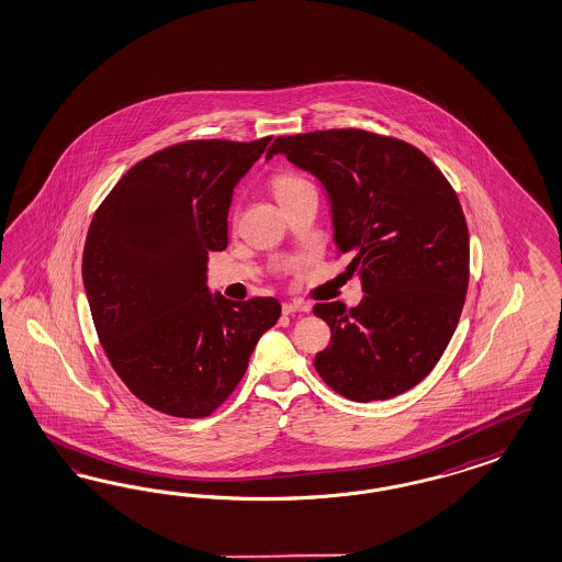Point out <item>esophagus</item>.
<instances>
[{"instance_id":"34e87169","label":"esophagus","mask_w":562,"mask_h":562,"mask_svg":"<svg viewBox=\"0 0 562 562\" xmlns=\"http://www.w3.org/2000/svg\"><path fill=\"white\" fill-rule=\"evenodd\" d=\"M282 311L286 315H291V313H305V311H310V305L303 303V301H286V303H282Z\"/></svg>"}]
</instances>
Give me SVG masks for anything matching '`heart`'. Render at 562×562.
<instances>
[{
	"label": "heart",
	"instance_id": "obj_1",
	"mask_svg": "<svg viewBox=\"0 0 562 562\" xmlns=\"http://www.w3.org/2000/svg\"><path fill=\"white\" fill-rule=\"evenodd\" d=\"M303 184H307V182L303 178H299V176L280 175L276 176V180H273V191H276V196L280 199L282 194L291 193V191L303 187Z\"/></svg>",
	"mask_w": 562,
	"mask_h": 562
}]
</instances>
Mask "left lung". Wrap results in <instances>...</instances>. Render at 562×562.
<instances>
[{
    "instance_id": "obj_1",
    "label": "left lung",
    "mask_w": 562,
    "mask_h": 562,
    "mask_svg": "<svg viewBox=\"0 0 562 562\" xmlns=\"http://www.w3.org/2000/svg\"><path fill=\"white\" fill-rule=\"evenodd\" d=\"M284 155L328 194L334 245L350 255L363 301L319 303L328 349L315 355L324 382L355 403L417 386L442 357L469 284V231L459 196L417 147L368 131L278 136Z\"/></svg>"
}]
</instances>
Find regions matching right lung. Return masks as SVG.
Wrapping results in <instances>:
<instances>
[{"mask_svg":"<svg viewBox=\"0 0 562 562\" xmlns=\"http://www.w3.org/2000/svg\"><path fill=\"white\" fill-rule=\"evenodd\" d=\"M270 140H189L149 155L89 226L82 284L101 347L161 413L196 419L220 407L280 317L273 296L240 303L207 289L210 251L228 247L234 187Z\"/></svg>","mask_w":562,"mask_h":562,"instance_id":"add662e5","label":"right lung"}]
</instances>
